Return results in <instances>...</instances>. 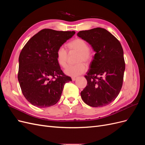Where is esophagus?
Listing matches in <instances>:
<instances>
[{
  "label": "esophagus",
  "mask_w": 145,
  "mask_h": 145,
  "mask_svg": "<svg viewBox=\"0 0 145 145\" xmlns=\"http://www.w3.org/2000/svg\"><path fill=\"white\" fill-rule=\"evenodd\" d=\"M76 78H77L76 77H72V81H75L76 80Z\"/></svg>",
  "instance_id": "34e87169"
}]
</instances>
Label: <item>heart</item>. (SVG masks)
Listing matches in <instances>:
<instances>
[{
  "label": "heart",
  "instance_id": "b5f03b06",
  "mask_svg": "<svg viewBox=\"0 0 145 145\" xmlns=\"http://www.w3.org/2000/svg\"><path fill=\"white\" fill-rule=\"evenodd\" d=\"M68 47L70 50L78 52L77 62L75 65H70L65 69V73L67 76L76 77L84 73L86 67L85 65L80 62L88 63L93 58V53L89 49L87 42L83 39L77 38L68 43ZM56 60L58 64L62 68H65L67 65V51L63 46H60L56 51Z\"/></svg>",
  "mask_w": 145,
  "mask_h": 145
}]
</instances>
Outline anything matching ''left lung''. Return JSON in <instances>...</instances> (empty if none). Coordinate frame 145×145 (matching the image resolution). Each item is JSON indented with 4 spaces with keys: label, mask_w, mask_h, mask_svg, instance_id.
Segmentation results:
<instances>
[{
    "label": "left lung",
    "mask_w": 145,
    "mask_h": 145,
    "mask_svg": "<svg viewBox=\"0 0 145 145\" xmlns=\"http://www.w3.org/2000/svg\"><path fill=\"white\" fill-rule=\"evenodd\" d=\"M77 35L95 52L85 76L87 85L81 97L90 106H106L116 99L123 85L125 63L121 43L102 28L80 31Z\"/></svg>",
    "instance_id": "8db88e82"
}]
</instances>
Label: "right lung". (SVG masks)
Segmentation results:
<instances>
[{"label": "right lung", "instance_id": "add662e5", "mask_svg": "<svg viewBox=\"0 0 145 145\" xmlns=\"http://www.w3.org/2000/svg\"><path fill=\"white\" fill-rule=\"evenodd\" d=\"M74 34L43 29L22 50L17 77L24 97L34 106H53L59 100L65 83L72 81L60 69L56 51Z\"/></svg>", "mask_w": 145, "mask_h": 145}]
</instances>
